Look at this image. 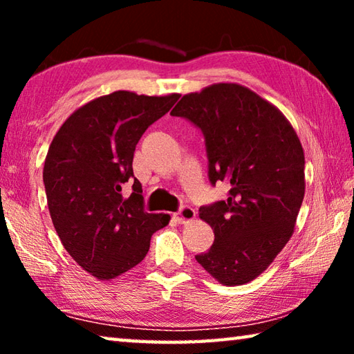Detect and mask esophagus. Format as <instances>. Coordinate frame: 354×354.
<instances>
[{
    "instance_id": "esophagus-1",
    "label": "esophagus",
    "mask_w": 354,
    "mask_h": 354,
    "mask_svg": "<svg viewBox=\"0 0 354 354\" xmlns=\"http://www.w3.org/2000/svg\"><path fill=\"white\" fill-rule=\"evenodd\" d=\"M195 215H196L195 209H192L190 206H183L181 209H179V212L175 214V218L178 223L185 225V223H189V221L194 220Z\"/></svg>"
}]
</instances>
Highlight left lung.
I'll list each match as a JSON object with an SVG mask.
<instances>
[{
    "mask_svg": "<svg viewBox=\"0 0 354 354\" xmlns=\"http://www.w3.org/2000/svg\"><path fill=\"white\" fill-rule=\"evenodd\" d=\"M171 115L203 131L209 179L230 185L225 201L200 207L214 243L195 259L220 284H247L267 270L295 230L306 187L301 142L277 106L236 82L184 95Z\"/></svg>",
    "mask_w": 354,
    "mask_h": 354,
    "instance_id": "obj_1",
    "label": "left lung"
}]
</instances>
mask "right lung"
I'll return each instance as SVG.
<instances>
[{"instance_id": "1", "label": "right lung", "mask_w": 354, "mask_h": 354, "mask_svg": "<svg viewBox=\"0 0 354 354\" xmlns=\"http://www.w3.org/2000/svg\"><path fill=\"white\" fill-rule=\"evenodd\" d=\"M178 98L129 91L103 95L77 107L48 148L44 184L53 225L77 266L100 281L140 263L153 232L169 225V214L145 212L139 179L129 197L121 190L134 177L142 134Z\"/></svg>"}]
</instances>
